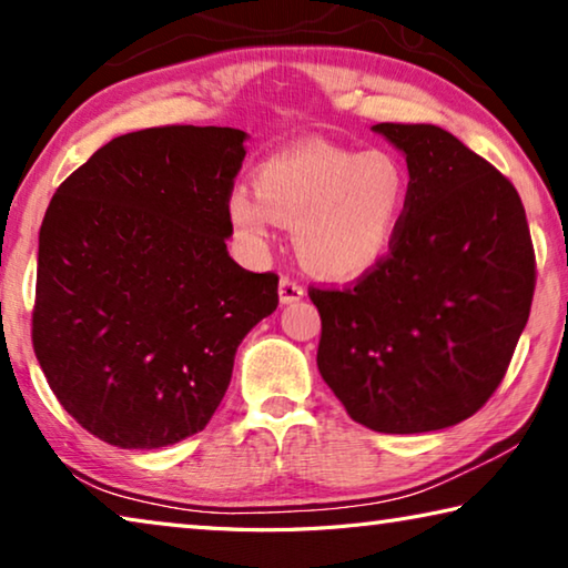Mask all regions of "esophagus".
Masks as SVG:
<instances>
[{
    "instance_id": "1",
    "label": "esophagus",
    "mask_w": 568,
    "mask_h": 568,
    "mask_svg": "<svg viewBox=\"0 0 568 568\" xmlns=\"http://www.w3.org/2000/svg\"><path fill=\"white\" fill-rule=\"evenodd\" d=\"M277 295H281L283 305H291V303L301 301L305 291H303V285H297L295 281H291V277H283L281 285H277Z\"/></svg>"
}]
</instances>
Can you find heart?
<instances>
[{
  "label": "heart",
  "mask_w": 568,
  "mask_h": 568,
  "mask_svg": "<svg viewBox=\"0 0 568 568\" xmlns=\"http://www.w3.org/2000/svg\"><path fill=\"white\" fill-rule=\"evenodd\" d=\"M255 195L233 187L230 225L247 245L267 247L273 225L293 227L307 271L328 281H358L396 247L408 213L410 178L386 150L355 152L303 140L273 152L253 170Z\"/></svg>",
  "instance_id": "b5f03b06"
}]
</instances>
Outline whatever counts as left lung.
Here are the masks:
<instances>
[{"instance_id": "obj_1", "label": "left lung", "mask_w": 568, "mask_h": 568, "mask_svg": "<svg viewBox=\"0 0 568 568\" xmlns=\"http://www.w3.org/2000/svg\"><path fill=\"white\" fill-rule=\"evenodd\" d=\"M403 152L396 247L345 291L311 287L318 371L355 423L428 434L484 406L531 311L536 267L516 187L436 124H373Z\"/></svg>"}]
</instances>
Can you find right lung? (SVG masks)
<instances>
[{
    "label": "right lung",
    "instance_id": "add662e5",
    "mask_svg": "<svg viewBox=\"0 0 568 568\" xmlns=\"http://www.w3.org/2000/svg\"><path fill=\"white\" fill-rule=\"evenodd\" d=\"M247 132H128L57 187L40 227L32 343L64 410L120 448L207 426L277 275L227 253L225 200Z\"/></svg>",
    "mask_w": 568,
    "mask_h": 568
}]
</instances>
